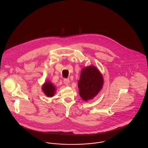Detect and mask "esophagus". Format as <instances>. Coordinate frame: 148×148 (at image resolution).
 I'll return each instance as SVG.
<instances>
[{
	"instance_id": "esophagus-1",
	"label": "esophagus",
	"mask_w": 148,
	"mask_h": 148,
	"mask_svg": "<svg viewBox=\"0 0 148 148\" xmlns=\"http://www.w3.org/2000/svg\"><path fill=\"white\" fill-rule=\"evenodd\" d=\"M69 83H70L69 79H64V83L65 85L68 86V85L69 84Z\"/></svg>"
}]
</instances>
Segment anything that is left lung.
I'll use <instances>...</instances> for the list:
<instances>
[{
    "label": "left lung",
    "instance_id": "1",
    "mask_svg": "<svg viewBox=\"0 0 148 148\" xmlns=\"http://www.w3.org/2000/svg\"><path fill=\"white\" fill-rule=\"evenodd\" d=\"M103 77L94 66H89L82 69L78 82L79 95L85 101L94 98L103 85Z\"/></svg>",
    "mask_w": 148,
    "mask_h": 148
}]
</instances>
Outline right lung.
<instances>
[{
  "instance_id": "right-lung-1",
  "label": "right lung",
  "mask_w": 148,
  "mask_h": 148,
  "mask_svg": "<svg viewBox=\"0 0 148 148\" xmlns=\"http://www.w3.org/2000/svg\"><path fill=\"white\" fill-rule=\"evenodd\" d=\"M42 90L47 97H52L54 95L56 88L50 82L47 81L42 85Z\"/></svg>"
}]
</instances>
